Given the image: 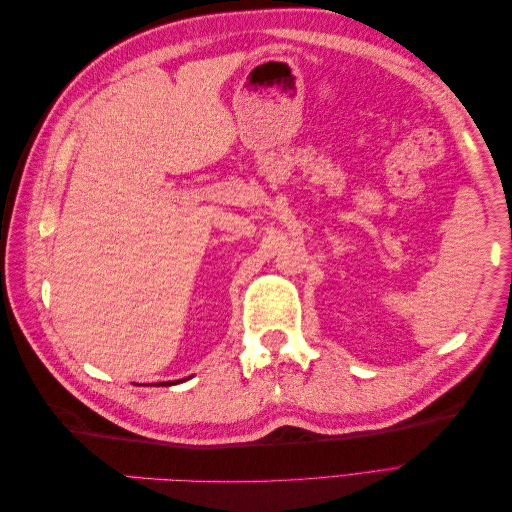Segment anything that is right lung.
<instances>
[{
    "instance_id": "obj_1",
    "label": "right lung",
    "mask_w": 512,
    "mask_h": 512,
    "mask_svg": "<svg viewBox=\"0 0 512 512\" xmlns=\"http://www.w3.org/2000/svg\"><path fill=\"white\" fill-rule=\"evenodd\" d=\"M177 382H181V380H177ZM177 382H175V380H173V382H164V384H160V386H170V384H177Z\"/></svg>"
}]
</instances>
